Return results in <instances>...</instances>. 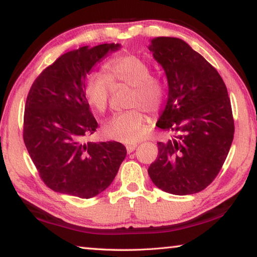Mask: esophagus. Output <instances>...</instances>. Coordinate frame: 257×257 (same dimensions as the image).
Segmentation results:
<instances>
[{
	"instance_id": "34e87169",
	"label": "esophagus",
	"mask_w": 257,
	"mask_h": 257,
	"mask_svg": "<svg viewBox=\"0 0 257 257\" xmlns=\"http://www.w3.org/2000/svg\"><path fill=\"white\" fill-rule=\"evenodd\" d=\"M136 147H137V144H128V145H125V149H127L128 153H132V152H134L135 150H136Z\"/></svg>"
}]
</instances>
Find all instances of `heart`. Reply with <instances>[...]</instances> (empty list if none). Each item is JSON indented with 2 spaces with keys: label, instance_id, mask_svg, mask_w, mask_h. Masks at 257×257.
Segmentation results:
<instances>
[{
  "label": "heart",
  "instance_id": "b5f03b06",
  "mask_svg": "<svg viewBox=\"0 0 257 257\" xmlns=\"http://www.w3.org/2000/svg\"><path fill=\"white\" fill-rule=\"evenodd\" d=\"M105 76L89 73L85 79L86 98L95 111H106L110 101L111 86L124 84L133 87L128 111L112 116L103 128L107 138L123 143H135L144 136L146 116L140 108L151 113L162 107L167 88L161 78L151 75V66L141 55L125 53L116 55L103 66Z\"/></svg>",
  "mask_w": 257,
  "mask_h": 257
}]
</instances>
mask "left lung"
Returning a JSON list of instances; mask_svg holds the SVG:
<instances>
[{"label":"left lung","mask_w":257,"mask_h":257,"mask_svg":"<svg viewBox=\"0 0 257 257\" xmlns=\"http://www.w3.org/2000/svg\"><path fill=\"white\" fill-rule=\"evenodd\" d=\"M149 50L169 85L156 125L176 134L158 143L149 175L167 193L196 194L215 179L231 146L234 123L227 87L216 69L179 38H154Z\"/></svg>","instance_id":"8db88e82"}]
</instances>
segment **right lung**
Returning a JSON list of instances; mask_svg holds the SVG:
<instances>
[{"label":"right lung","instance_id":"obj_1","mask_svg":"<svg viewBox=\"0 0 257 257\" xmlns=\"http://www.w3.org/2000/svg\"><path fill=\"white\" fill-rule=\"evenodd\" d=\"M119 44L82 46L59 56L30 87L24 142L44 184L56 193L90 198L105 190L127 154L118 142H85L97 121L85 94V78Z\"/></svg>","mask_w":257,"mask_h":257}]
</instances>
